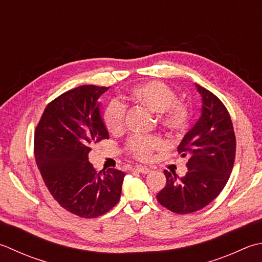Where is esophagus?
<instances>
[{"mask_svg": "<svg viewBox=\"0 0 262 262\" xmlns=\"http://www.w3.org/2000/svg\"><path fill=\"white\" fill-rule=\"evenodd\" d=\"M135 170L141 172V173H148L151 170L146 167H143V166H135Z\"/></svg>", "mask_w": 262, "mask_h": 262, "instance_id": "1", "label": "esophagus"}]
</instances>
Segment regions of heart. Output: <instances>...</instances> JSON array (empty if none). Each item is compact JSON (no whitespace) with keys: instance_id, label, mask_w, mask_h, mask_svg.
Segmentation results:
<instances>
[{"instance_id":"b5f03b06","label":"heart","mask_w":262,"mask_h":262,"mask_svg":"<svg viewBox=\"0 0 262 262\" xmlns=\"http://www.w3.org/2000/svg\"><path fill=\"white\" fill-rule=\"evenodd\" d=\"M124 100L140 104L152 114L158 115L165 129L172 134H181L189 122L188 106L177 102V95L170 87L159 80L138 84L128 91ZM103 122L107 132L118 134L125 124V107L120 102L111 101L103 112ZM126 150L138 160H150L153 152L165 147V142L158 136H133L126 143Z\"/></svg>"}]
</instances>
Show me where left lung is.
I'll list each match as a JSON object with an SVG mask.
<instances>
[{"mask_svg": "<svg viewBox=\"0 0 262 262\" xmlns=\"http://www.w3.org/2000/svg\"><path fill=\"white\" fill-rule=\"evenodd\" d=\"M195 87L201 96V116L177 147L181 157H188L187 172L179 178L165 170L167 184L157 195L161 206L181 214L201 210L219 195L232 172L236 150L227 109L211 92Z\"/></svg>", "mask_w": 262, "mask_h": 262, "instance_id": "left-lung-1", "label": "left lung"}]
</instances>
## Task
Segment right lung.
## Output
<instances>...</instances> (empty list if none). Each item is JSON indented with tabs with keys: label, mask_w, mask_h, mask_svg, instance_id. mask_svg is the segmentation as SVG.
Returning <instances> with one entry per match:
<instances>
[{
	"label": "right lung",
	"mask_w": 262,
	"mask_h": 262,
	"mask_svg": "<svg viewBox=\"0 0 262 262\" xmlns=\"http://www.w3.org/2000/svg\"><path fill=\"white\" fill-rule=\"evenodd\" d=\"M110 87L83 85L56 97L36 127L35 159L46 187L67 211L81 218L102 216L120 200L125 172L95 171L92 146L109 138L100 96Z\"/></svg>",
	"instance_id": "right-lung-1"
}]
</instances>
